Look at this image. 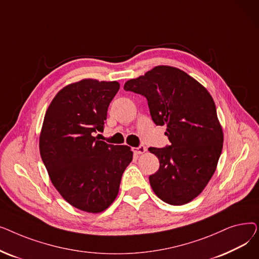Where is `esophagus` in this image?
I'll list each match as a JSON object with an SVG mask.
<instances>
[{
	"label": "esophagus",
	"mask_w": 259,
	"mask_h": 259,
	"mask_svg": "<svg viewBox=\"0 0 259 259\" xmlns=\"http://www.w3.org/2000/svg\"><path fill=\"white\" fill-rule=\"evenodd\" d=\"M132 151H133L134 153H137V154H143V153H145V152L147 151V149H146V147H145V146L141 145L140 147L132 148Z\"/></svg>",
	"instance_id": "1"
}]
</instances>
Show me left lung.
I'll list each match as a JSON object with an SVG mask.
<instances>
[{"label": "left lung", "mask_w": 259, "mask_h": 259, "mask_svg": "<svg viewBox=\"0 0 259 259\" xmlns=\"http://www.w3.org/2000/svg\"><path fill=\"white\" fill-rule=\"evenodd\" d=\"M124 89L144 95L157 126H167L171 145L149 148L159 169L149 176L154 193L181 206L197 197L213 176L224 143L215 103L208 90L179 68L156 66L125 83Z\"/></svg>", "instance_id": "obj_1"}]
</instances>
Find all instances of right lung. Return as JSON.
<instances>
[{"instance_id": "right-lung-1", "label": "right lung", "mask_w": 259, "mask_h": 259, "mask_svg": "<svg viewBox=\"0 0 259 259\" xmlns=\"http://www.w3.org/2000/svg\"><path fill=\"white\" fill-rule=\"evenodd\" d=\"M119 83L85 78L61 89L50 103L39 134V153L62 197L88 213L105 211L117 196L133 152L94 137L103 131Z\"/></svg>"}]
</instances>
